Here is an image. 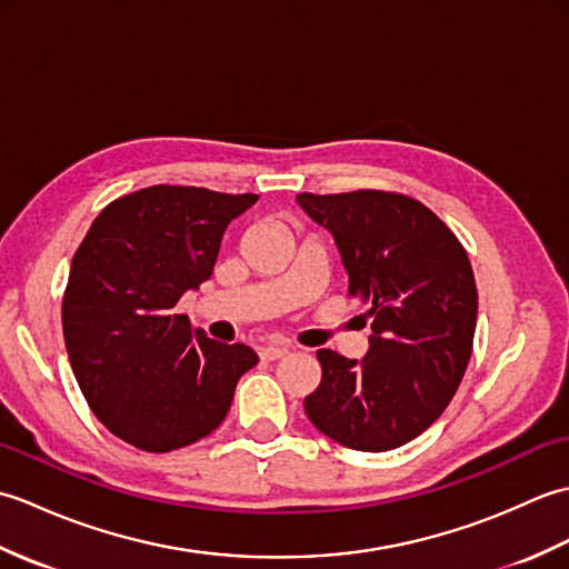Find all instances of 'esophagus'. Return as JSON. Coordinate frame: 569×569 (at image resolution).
<instances>
[{"mask_svg":"<svg viewBox=\"0 0 569 569\" xmlns=\"http://www.w3.org/2000/svg\"><path fill=\"white\" fill-rule=\"evenodd\" d=\"M286 355H288L286 347L269 345V347L261 349V359H266V361H276V359H281V357H286Z\"/></svg>","mask_w":569,"mask_h":569,"instance_id":"obj_1","label":"esophagus"}]
</instances>
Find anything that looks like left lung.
<instances>
[{
	"mask_svg": "<svg viewBox=\"0 0 569 569\" xmlns=\"http://www.w3.org/2000/svg\"><path fill=\"white\" fill-rule=\"evenodd\" d=\"M330 229L349 296L371 320L369 352L318 349L312 426L361 452H386L428 430L452 401L471 357L477 283L465 247L426 204L383 190L296 198Z\"/></svg>",
	"mask_w": 569,
	"mask_h": 569,
	"instance_id": "obj_1",
	"label": "left lung"
}]
</instances>
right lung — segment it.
Listing matches in <instances>:
<instances>
[{
  "instance_id": "right-lung-1",
  "label": "right lung",
  "mask_w": 569,
  "mask_h": 569,
  "mask_svg": "<svg viewBox=\"0 0 569 569\" xmlns=\"http://www.w3.org/2000/svg\"><path fill=\"white\" fill-rule=\"evenodd\" d=\"M259 196L151 186L107 204L70 263L63 337L102 426L143 452L198 442L224 420L247 345L192 330L173 308L214 269L227 224Z\"/></svg>"
}]
</instances>
